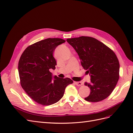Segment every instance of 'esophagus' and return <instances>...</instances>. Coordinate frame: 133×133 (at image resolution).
I'll return each mask as SVG.
<instances>
[{
    "label": "esophagus",
    "instance_id": "obj_1",
    "mask_svg": "<svg viewBox=\"0 0 133 133\" xmlns=\"http://www.w3.org/2000/svg\"><path fill=\"white\" fill-rule=\"evenodd\" d=\"M74 83L76 84V85H77L78 87L81 86L82 85V83L81 82H75Z\"/></svg>",
    "mask_w": 133,
    "mask_h": 133
}]
</instances>
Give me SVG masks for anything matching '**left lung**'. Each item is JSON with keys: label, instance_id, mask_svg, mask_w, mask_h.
<instances>
[{"label": "left lung", "instance_id": "8db88e82", "mask_svg": "<svg viewBox=\"0 0 133 133\" xmlns=\"http://www.w3.org/2000/svg\"><path fill=\"white\" fill-rule=\"evenodd\" d=\"M78 53L84 69L89 73L90 82L85 85L90 89L85 100L98 102L109 96L119 78V62L114 52L92 37L82 36L66 39Z\"/></svg>", "mask_w": 133, "mask_h": 133}]
</instances>
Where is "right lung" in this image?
Segmentation results:
<instances>
[{
  "instance_id": "right-lung-1",
  "label": "right lung",
  "mask_w": 133,
  "mask_h": 133,
  "mask_svg": "<svg viewBox=\"0 0 133 133\" xmlns=\"http://www.w3.org/2000/svg\"><path fill=\"white\" fill-rule=\"evenodd\" d=\"M65 41L60 38H48L28 46L18 63L20 82L23 89L34 102L50 105L62 99L65 88L73 81L70 78L54 79L50 69H55L57 62L53 53Z\"/></svg>"
}]
</instances>
